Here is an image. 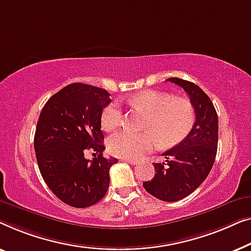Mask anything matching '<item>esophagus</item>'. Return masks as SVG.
I'll use <instances>...</instances> for the list:
<instances>
[{
    "label": "esophagus",
    "mask_w": 251,
    "mask_h": 251,
    "mask_svg": "<svg viewBox=\"0 0 251 251\" xmlns=\"http://www.w3.org/2000/svg\"><path fill=\"white\" fill-rule=\"evenodd\" d=\"M123 160L128 162V164H130V165H137V164H139V160H137V159H130V158H125V159H123Z\"/></svg>",
    "instance_id": "34e87169"
}]
</instances>
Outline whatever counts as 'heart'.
Returning <instances> with one entry per match:
<instances>
[{
    "instance_id": "1",
    "label": "heart",
    "mask_w": 251,
    "mask_h": 251,
    "mask_svg": "<svg viewBox=\"0 0 251 251\" xmlns=\"http://www.w3.org/2000/svg\"><path fill=\"white\" fill-rule=\"evenodd\" d=\"M127 104L140 108L148 114L144 133L118 132L110 136L108 149L114 156L137 158L164 147H174L191 132L196 121L195 108L185 98H174L160 91L147 90L126 99ZM123 121V111L118 102L105 105L101 112V127L107 132L118 128Z\"/></svg>"
}]
</instances>
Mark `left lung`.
I'll use <instances>...</instances> for the list:
<instances>
[{"instance_id": "8db88e82", "label": "left lung", "mask_w": 251, "mask_h": 251, "mask_svg": "<svg viewBox=\"0 0 251 251\" xmlns=\"http://www.w3.org/2000/svg\"><path fill=\"white\" fill-rule=\"evenodd\" d=\"M166 80L188 93L196 122L182 142L162 153L166 162L153 164V178L143 182V188L151 196L173 202L191 195L211 171L217 153L218 118L209 97L195 83L176 77Z\"/></svg>"}]
</instances>
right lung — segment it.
Listing matches in <instances>:
<instances>
[{
  "instance_id": "1",
  "label": "right lung",
  "mask_w": 251,
  "mask_h": 251,
  "mask_svg": "<svg viewBox=\"0 0 251 251\" xmlns=\"http://www.w3.org/2000/svg\"><path fill=\"white\" fill-rule=\"evenodd\" d=\"M111 102L107 90L73 83L49 99L34 136L38 168L49 189L75 208L97 203L108 191L116 158H104L101 112ZM98 153L93 161L83 152Z\"/></svg>"
}]
</instances>
